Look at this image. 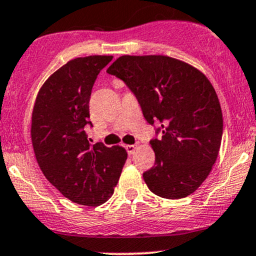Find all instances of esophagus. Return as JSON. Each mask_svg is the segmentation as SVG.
<instances>
[{"label":"esophagus","mask_w":256,"mask_h":256,"mask_svg":"<svg viewBox=\"0 0 256 256\" xmlns=\"http://www.w3.org/2000/svg\"><path fill=\"white\" fill-rule=\"evenodd\" d=\"M137 150V146L136 144H128L126 146V150H128V153L130 154H134V150Z\"/></svg>","instance_id":"esophagus-1"}]
</instances>
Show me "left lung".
<instances>
[{"label": "left lung", "mask_w": 256, "mask_h": 256, "mask_svg": "<svg viewBox=\"0 0 256 256\" xmlns=\"http://www.w3.org/2000/svg\"><path fill=\"white\" fill-rule=\"evenodd\" d=\"M132 91L160 138L150 140L154 166L143 178L154 194L180 199L208 178L222 140V112L202 72L168 56H122L106 69Z\"/></svg>", "instance_id": "1"}]
</instances>
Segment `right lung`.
<instances>
[{
  "label": "right lung",
  "mask_w": 256,
  "mask_h": 256,
  "mask_svg": "<svg viewBox=\"0 0 256 256\" xmlns=\"http://www.w3.org/2000/svg\"><path fill=\"white\" fill-rule=\"evenodd\" d=\"M113 57L88 56L69 60L53 72L36 97L32 141L44 178L74 203L97 206L114 193L128 159L125 148L91 144L85 126L97 75Z\"/></svg>",
  "instance_id": "add662e5"
}]
</instances>
